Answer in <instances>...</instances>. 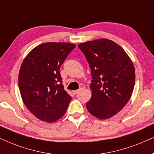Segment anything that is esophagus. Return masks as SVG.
<instances>
[{"label": "esophagus", "mask_w": 154, "mask_h": 154, "mask_svg": "<svg viewBox=\"0 0 154 154\" xmlns=\"http://www.w3.org/2000/svg\"><path fill=\"white\" fill-rule=\"evenodd\" d=\"M80 91V89H77V90H75V91H73V94H75V95H76L77 94L79 93V91Z\"/></svg>", "instance_id": "obj_1"}]
</instances>
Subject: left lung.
Here are the masks:
<instances>
[{
    "instance_id": "1",
    "label": "left lung",
    "mask_w": 154,
    "mask_h": 154,
    "mask_svg": "<svg viewBox=\"0 0 154 154\" xmlns=\"http://www.w3.org/2000/svg\"><path fill=\"white\" fill-rule=\"evenodd\" d=\"M91 68V97L86 104L90 113L101 120L120 111L132 96L135 82L133 63L116 42L100 38L78 45Z\"/></svg>"
}]
</instances>
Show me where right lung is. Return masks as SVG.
Here are the masks:
<instances>
[{
    "label": "right lung",
    "mask_w": 154,
    "mask_h": 154,
    "mask_svg": "<svg viewBox=\"0 0 154 154\" xmlns=\"http://www.w3.org/2000/svg\"><path fill=\"white\" fill-rule=\"evenodd\" d=\"M75 45L48 42L33 48L20 67L18 85L24 105L36 118L56 122L67 111L72 97L64 90L60 67Z\"/></svg>",
    "instance_id": "obj_1"
}]
</instances>
